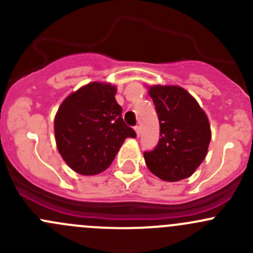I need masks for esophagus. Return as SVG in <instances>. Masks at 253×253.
<instances>
[{"mask_svg": "<svg viewBox=\"0 0 253 253\" xmlns=\"http://www.w3.org/2000/svg\"><path fill=\"white\" fill-rule=\"evenodd\" d=\"M134 131H136L137 136L139 137V134H141V127H139V126H136V127H134Z\"/></svg>", "mask_w": 253, "mask_h": 253, "instance_id": "obj_1", "label": "esophagus"}]
</instances>
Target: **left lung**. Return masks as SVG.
Segmentation results:
<instances>
[{"label":"left lung","instance_id":"8db88e82","mask_svg":"<svg viewBox=\"0 0 253 253\" xmlns=\"http://www.w3.org/2000/svg\"><path fill=\"white\" fill-rule=\"evenodd\" d=\"M149 95L160 125L157 147L144 152L148 169L164 181L190 177L205 160L211 142L206 112L188 91L177 85H152Z\"/></svg>","mask_w":253,"mask_h":253}]
</instances>
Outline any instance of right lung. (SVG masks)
<instances>
[{
    "mask_svg": "<svg viewBox=\"0 0 253 253\" xmlns=\"http://www.w3.org/2000/svg\"><path fill=\"white\" fill-rule=\"evenodd\" d=\"M116 86L91 82L70 94L55 116V139L66 164L81 175L108 169L126 138L136 132L121 116Z\"/></svg>",
    "mask_w": 253,
    "mask_h": 253,
    "instance_id": "1",
    "label": "right lung"
}]
</instances>
